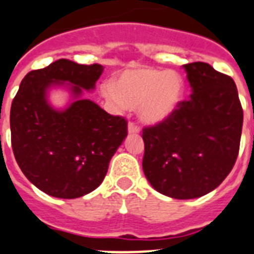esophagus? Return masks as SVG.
<instances>
[{"mask_svg":"<svg viewBox=\"0 0 254 254\" xmlns=\"http://www.w3.org/2000/svg\"><path fill=\"white\" fill-rule=\"evenodd\" d=\"M140 132V127L137 125H135L133 122L128 123V133L131 135H135V133H138Z\"/></svg>","mask_w":254,"mask_h":254,"instance_id":"obj_1","label":"esophagus"}]
</instances>
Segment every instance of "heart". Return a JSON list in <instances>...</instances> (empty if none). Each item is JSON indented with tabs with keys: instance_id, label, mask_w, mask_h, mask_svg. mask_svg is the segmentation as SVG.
I'll use <instances>...</instances> for the list:
<instances>
[{
	"instance_id": "obj_1",
	"label": "heart",
	"mask_w": 254,
	"mask_h": 254,
	"mask_svg": "<svg viewBox=\"0 0 254 254\" xmlns=\"http://www.w3.org/2000/svg\"><path fill=\"white\" fill-rule=\"evenodd\" d=\"M104 95L118 105L135 109L148 125H159L176 113L185 97V81L177 71L155 68L128 69Z\"/></svg>"
}]
</instances>
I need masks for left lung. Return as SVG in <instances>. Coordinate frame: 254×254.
<instances>
[{
	"mask_svg": "<svg viewBox=\"0 0 254 254\" xmlns=\"http://www.w3.org/2000/svg\"><path fill=\"white\" fill-rule=\"evenodd\" d=\"M189 100L164 122L142 129V170L160 194L194 199L211 192L238 158L243 109L231 77L207 63L184 65Z\"/></svg>",
	"mask_w": 254,
	"mask_h": 254,
	"instance_id": "1",
	"label": "left lung"
}]
</instances>
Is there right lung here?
I'll return each instance as SVG.
<instances>
[{
	"instance_id": "add662e5",
	"label": "right lung",
	"mask_w": 254,
	"mask_h": 254,
	"mask_svg": "<svg viewBox=\"0 0 254 254\" xmlns=\"http://www.w3.org/2000/svg\"><path fill=\"white\" fill-rule=\"evenodd\" d=\"M100 64L82 65L68 59L29 71L10 110L15 159L30 183L43 192L74 199L103 183L117 149L127 136V121L110 116L83 99L100 78ZM53 87H66L72 103L55 110L48 103Z\"/></svg>"
}]
</instances>
